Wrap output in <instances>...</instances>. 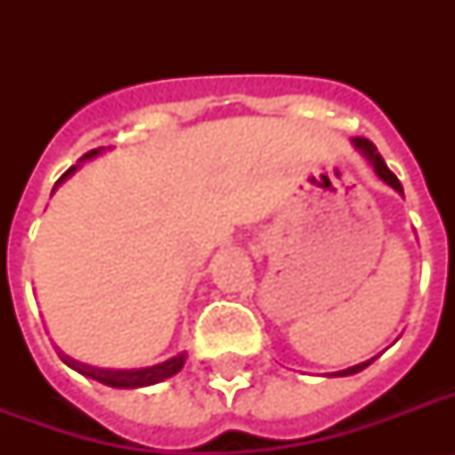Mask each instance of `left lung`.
I'll return each mask as SVG.
<instances>
[{"mask_svg": "<svg viewBox=\"0 0 455 455\" xmlns=\"http://www.w3.org/2000/svg\"><path fill=\"white\" fill-rule=\"evenodd\" d=\"M354 144H356V148H361V151L366 153L368 160H371V163H373L375 174H378V177H380L382 181H387V184L392 186V188H396V191H399V193H403L402 181H399V179L395 177V172L389 170L387 164H385V160H382V156H380V153H378V148H375V146L371 144V141H368V139H354ZM368 363H373V359L366 361V363H359V366L347 368V371H339L338 375H352V373H359V371H363V368H366Z\"/></svg>", "mask_w": 455, "mask_h": 455, "instance_id": "1", "label": "left lung"}]
</instances>
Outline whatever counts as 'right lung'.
<instances>
[{
  "label": "right lung",
  "instance_id": "1",
  "mask_svg": "<svg viewBox=\"0 0 455 455\" xmlns=\"http://www.w3.org/2000/svg\"><path fill=\"white\" fill-rule=\"evenodd\" d=\"M94 153L96 151H89L87 157L94 156ZM73 170L75 167H70V170H68L59 181H63V179H66ZM63 361H66L68 366H73L77 373L87 375V378H94V380L103 382V385H108V387H146V385H153V382H160L164 380V378H170V375L179 373L181 366H184V354H179V356H174V359L164 361V363H160V366L144 368V371H101V368L75 363V361L70 359H63Z\"/></svg>",
  "mask_w": 455,
  "mask_h": 455
}]
</instances>
